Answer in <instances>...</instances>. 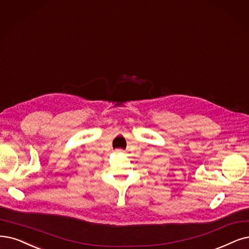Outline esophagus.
I'll return each mask as SVG.
<instances>
[{"mask_svg": "<svg viewBox=\"0 0 249 249\" xmlns=\"http://www.w3.org/2000/svg\"><path fill=\"white\" fill-rule=\"evenodd\" d=\"M116 152H117V153H121V152H122V150H120V149H118V150H116Z\"/></svg>", "mask_w": 249, "mask_h": 249, "instance_id": "1", "label": "esophagus"}]
</instances>
